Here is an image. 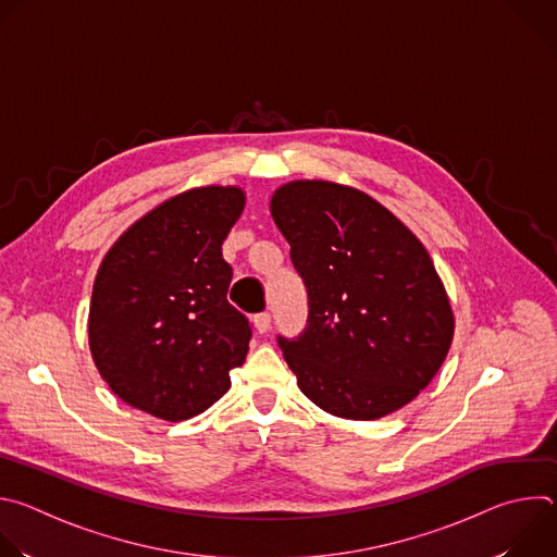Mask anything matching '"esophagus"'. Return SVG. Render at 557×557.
Wrapping results in <instances>:
<instances>
[{
	"instance_id": "esophagus-1",
	"label": "esophagus",
	"mask_w": 557,
	"mask_h": 557,
	"mask_svg": "<svg viewBox=\"0 0 557 557\" xmlns=\"http://www.w3.org/2000/svg\"><path fill=\"white\" fill-rule=\"evenodd\" d=\"M253 324H256V331L258 333H269L271 331V314L269 312H260L253 317Z\"/></svg>"
}]
</instances>
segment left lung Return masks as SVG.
<instances>
[{
	"instance_id": "8db88e82",
	"label": "left lung",
	"mask_w": 557,
	"mask_h": 557,
	"mask_svg": "<svg viewBox=\"0 0 557 557\" xmlns=\"http://www.w3.org/2000/svg\"><path fill=\"white\" fill-rule=\"evenodd\" d=\"M271 215L308 293L306 329L277 337L299 389L352 421L408 406L454 337L445 286L419 237L368 194L329 181L282 185Z\"/></svg>"
}]
</instances>
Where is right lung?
<instances>
[{
  "label": "right lung",
  "instance_id": "right-lung-1",
  "mask_svg": "<svg viewBox=\"0 0 557 557\" xmlns=\"http://www.w3.org/2000/svg\"><path fill=\"white\" fill-rule=\"evenodd\" d=\"M245 209L240 187H196L136 220L103 258L90 301L92 359L127 406L185 421L231 387L249 320L226 301L222 243Z\"/></svg>",
  "mask_w": 557,
  "mask_h": 557
}]
</instances>
